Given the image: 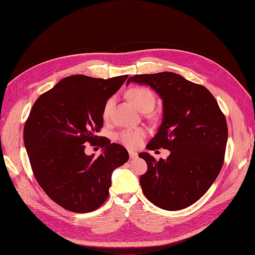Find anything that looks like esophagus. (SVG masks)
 Returning a JSON list of instances; mask_svg holds the SVG:
<instances>
[{
  "mask_svg": "<svg viewBox=\"0 0 255 255\" xmlns=\"http://www.w3.org/2000/svg\"><path fill=\"white\" fill-rule=\"evenodd\" d=\"M129 156H130V159H136L138 155L134 151H129Z\"/></svg>",
  "mask_w": 255,
  "mask_h": 255,
  "instance_id": "1",
  "label": "esophagus"
}]
</instances>
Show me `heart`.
<instances>
[{
  "label": "heart",
  "instance_id": "obj_1",
  "mask_svg": "<svg viewBox=\"0 0 255 255\" xmlns=\"http://www.w3.org/2000/svg\"><path fill=\"white\" fill-rule=\"evenodd\" d=\"M131 100L134 102L137 109L142 113H150L153 111L156 104V96L149 88L145 87H135L129 92ZM113 104V99H110L104 105L103 117L106 118L110 114L111 107ZM145 137V131L141 128L135 129H125L121 131L118 134L119 140L124 145L131 149H136L142 143Z\"/></svg>",
  "mask_w": 255,
  "mask_h": 255
}]
</instances>
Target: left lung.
<instances>
[{"instance_id":"left-lung-1","label":"left lung","mask_w":255,"mask_h":255,"mask_svg":"<svg viewBox=\"0 0 255 255\" xmlns=\"http://www.w3.org/2000/svg\"><path fill=\"white\" fill-rule=\"evenodd\" d=\"M131 82L154 89L163 100V120L146 144L150 151H170L166 160L139 153L148 170L139 183L152 204L179 211L202 197L216 180L224 162L227 123L220 107L202 85L172 72L138 74Z\"/></svg>"}]
</instances>
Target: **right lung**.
I'll return each mask as SVG.
<instances>
[{
    "instance_id": "right-lung-1",
    "label": "right lung",
    "mask_w": 255,
    "mask_h": 255,
    "mask_svg": "<svg viewBox=\"0 0 255 255\" xmlns=\"http://www.w3.org/2000/svg\"><path fill=\"white\" fill-rule=\"evenodd\" d=\"M127 77H65L39 96L25 121L23 141L34 176L66 210L89 213L100 208L109 197L113 170L128 161L123 145L97 135L106 101ZM86 142L99 145L104 153L98 158L86 155Z\"/></svg>"
}]
</instances>
